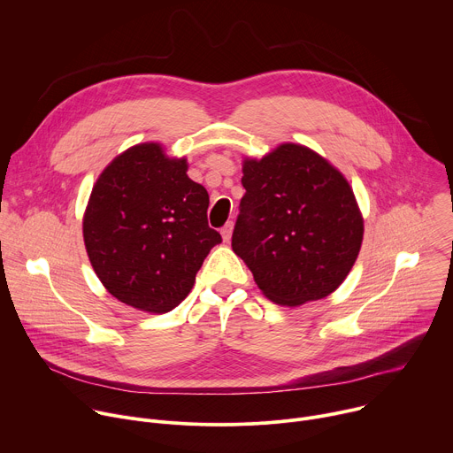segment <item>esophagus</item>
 Listing matches in <instances>:
<instances>
[{"instance_id": "34e87169", "label": "esophagus", "mask_w": 453, "mask_h": 453, "mask_svg": "<svg viewBox=\"0 0 453 453\" xmlns=\"http://www.w3.org/2000/svg\"><path fill=\"white\" fill-rule=\"evenodd\" d=\"M220 234H222V240H224V242H229V240H231V234H233V222H227V224L220 229Z\"/></svg>"}]
</instances>
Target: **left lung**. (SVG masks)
I'll return each mask as SVG.
<instances>
[{
  "mask_svg": "<svg viewBox=\"0 0 453 453\" xmlns=\"http://www.w3.org/2000/svg\"><path fill=\"white\" fill-rule=\"evenodd\" d=\"M245 196L233 250L273 303L299 306L335 292L357 262L364 219L348 179L325 157L281 143L242 165Z\"/></svg>",
  "mask_w": 453,
  "mask_h": 453,
  "instance_id": "1",
  "label": "left lung"
}]
</instances>
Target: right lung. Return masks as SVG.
I'll list each match as a JSON object with an SVG mask.
<instances>
[{
    "label": "right lung",
    "instance_id": "right-lung-1",
    "mask_svg": "<svg viewBox=\"0 0 453 453\" xmlns=\"http://www.w3.org/2000/svg\"><path fill=\"white\" fill-rule=\"evenodd\" d=\"M186 172V157H168L159 143L134 145L98 175L84 213V243L98 280L142 311L173 310L222 242L208 226L206 188Z\"/></svg>",
    "mask_w": 453,
    "mask_h": 453
}]
</instances>
